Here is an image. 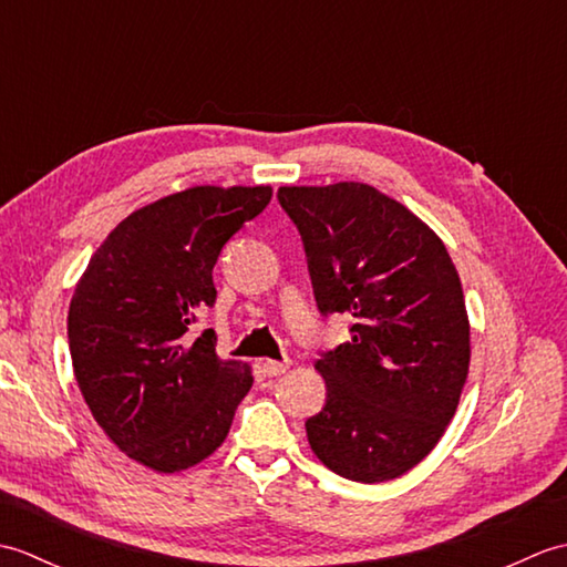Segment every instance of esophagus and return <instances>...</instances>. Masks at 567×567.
<instances>
[{
  "label": "esophagus",
  "instance_id": "1",
  "mask_svg": "<svg viewBox=\"0 0 567 567\" xmlns=\"http://www.w3.org/2000/svg\"><path fill=\"white\" fill-rule=\"evenodd\" d=\"M287 368H290V363H287V360H265V363H262V372L268 378L282 375V372H287Z\"/></svg>",
  "mask_w": 567,
  "mask_h": 567
}]
</instances>
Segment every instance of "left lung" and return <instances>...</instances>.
<instances>
[{
	"instance_id": "left-lung-1",
	"label": "left lung",
	"mask_w": 567,
	"mask_h": 567,
	"mask_svg": "<svg viewBox=\"0 0 567 567\" xmlns=\"http://www.w3.org/2000/svg\"><path fill=\"white\" fill-rule=\"evenodd\" d=\"M305 240L321 315L355 319L321 353L327 404L307 419L319 461L355 483L404 475L433 451L461 402L470 323L443 240L363 183L277 189Z\"/></svg>"
}]
</instances>
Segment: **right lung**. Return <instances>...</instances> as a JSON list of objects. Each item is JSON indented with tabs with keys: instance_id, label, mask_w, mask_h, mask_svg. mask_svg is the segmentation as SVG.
<instances>
[{
	"instance_id": "1",
	"label": "right lung",
	"mask_w": 567,
	"mask_h": 567,
	"mask_svg": "<svg viewBox=\"0 0 567 567\" xmlns=\"http://www.w3.org/2000/svg\"><path fill=\"white\" fill-rule=\"evenodd\" d=\"M272 187H189L128 214L94 250L70 299L68 341L80 392L118 451L155 473L209 457L248 394L250 365L189 341L212 307V270Z\"/></svg>"
}]
</instances>
